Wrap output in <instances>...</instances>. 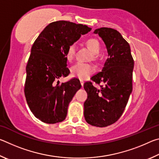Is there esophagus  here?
<instances>
[{"instance_id": "34e87169", "label": "esophagus", "mask_w": 159, "mask_h": 159, "mask_svg": "<svg viewBox=\"0 0 159 159\" xmlns=\"http://www.w3.org/2000/svg\"><path fill=\"white\" fill-rule=\"evenodd\" d=\"M80 84H81V86L83 87V84H84V81H83V80H80Z\"/></svg>"}]
</instances>
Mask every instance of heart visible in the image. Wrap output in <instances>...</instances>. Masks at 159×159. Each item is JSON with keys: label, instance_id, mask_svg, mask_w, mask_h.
<instances>
[{"label": "heart", "instance_id": "b5f03b06", "mask_svg": "<svg viewBox=\"0 0 159 159\" xmlns=\"http://www.w3.org/2000/svg\"><path fill=\"white\" fill-rule=\"evenodd\" d=\"M88 47L92 51L93 54L97 55L99 53L100 50V45L99 41L96 39L91 38L86 41ZM76 52V46L75 44H70L67 48L66 57L69 60H71L74 57ZM94 71V67L90 64H86L83 62H77L71 66V72L72 76L79 78L80 79L85 80L89 78L93 74Z\"/></svg>", "mask_w": 159, "mask_h": 159}]
</instances>
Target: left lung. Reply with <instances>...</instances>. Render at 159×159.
Returning a JSON list of instances; mask_svg holds the SVG:
<instances>
[{"mask_svg": "<svg viewBox=\"0 0 159 159\" xmlns=\"http://www.w3.org/2000/svg\"><path fill=\"white\" fill-rule=\"evenodd\" d=\"M106 45L108 58L102 71L91 78L93 83H84L88 98L84 102L86 122L97 127L113 124L121 116L133 90L134 60L130 45L116 29L102 27L94 31Z\"/></svg>", "mask_w": 159, "mask_h": 159, "instance_id": "left-lung-1", "label": "left lung"}]
</instances>
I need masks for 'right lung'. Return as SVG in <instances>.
<instances>
[{"mask_svg":"<svg viewBox=\"0 0 159 159\" xmlns=\"http://www.w3.org/2000/svg\"><path fill=\"white\" fill-rule=\"evenodd\" d=\"M91 30L88 26L68 21H57L45 27L31 47L26 66L25 95L29 109L45 123L65 119L69 102L81 87L80 80L71 79L60 84L56 80L66 77V52L70 44Z\"/></svg>","mask_w":159,"mask_h":159,"instance_id":"1","label":"right lung"}]
</instances>
